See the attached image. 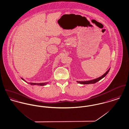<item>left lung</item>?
Instances as JSON below:
<instances>
[{"instance_id":"obj_1","label":"left lung","mask_w":129,"mask_h":129,"mask_svg":"<svg viewBox=\"0 0 129 129\" xmlns=\"http://www.w3.org/2000/svg\"><path fill=\"white\" fill-rule=\"evenodd\" d=\"M110 68H109L107 71L103 75H102L101 77L93 79V80H89V81H77V83L80 84H83V85H87V84H95L96 83H97L98 82H99V81H100V80H101L102 79H103L104 77H105V76L108 73V72L109 71Z\"/></svg>"}]
</instances>
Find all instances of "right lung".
<instances>
[{
    "label": "right lung",
    "instance_id": "obj_1",
    "mask_svg": "<svg viewBox=\"0 0 129 129\" xmlns=\"http://www.w3.org/2000/svg\"><path fill=\"white\" fill-rule=\"evenodd\" d=\"M22 80H23V81H24L25 82H26V83H28L27 81H26L24 79H23L22 78H21ZM29 84H30V85H38V86H44L46 85L48 83H28Z\"/></svg>",
    "mask_w": 129,
    "mask_h": 129
}]
</instances>
